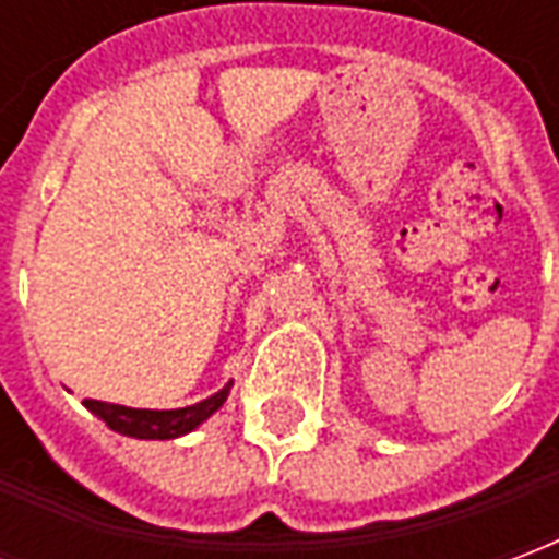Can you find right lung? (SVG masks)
I'll use <instances>...</instances> for the list:
<instances>
[{
    "instance_id": "add662e5",
    "label": "right lung",
    "mask_w": 559,
    "mask_h": 559,
    "mask_svg": "<svg viewBox=\"0 0 559 559\" xmlns=\"http://www.w3.org/2000/svg\"><path fill=\"white\" fill-rule=\"evenodd\" d=\"M230 386L233 383H227L206 401L179 407V411H138V407H122V404H107V401L95 399H86L83 404H86V411L107 421V428H114L116 433L138 437V440H173V437H182V433L194 431L197 425H203L227 401Z\"/></svg>"
}]
</instances>
